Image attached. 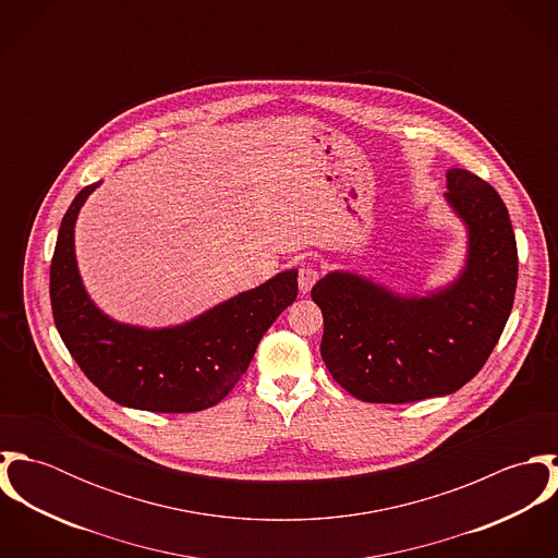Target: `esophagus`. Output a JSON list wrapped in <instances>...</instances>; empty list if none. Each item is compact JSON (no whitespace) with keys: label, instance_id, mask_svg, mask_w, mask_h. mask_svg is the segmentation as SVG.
Listing matches in <instances>:
<instances>
[{"label":"esophagus","instance_id":"34e87169","mask_svg":"<svg viewBox=\"0 0 558 558\" xmlns=\"http://www.w3.org/2000/svg\"><path fill=\"white\" fill-rule=\"evenodd\" d=\"M318 266H316L314 262H305V264L299 268V288H301V292L307 294V292L314 288V283L318 281Z\"/></svg>","mask_w":558,"mask_h":558}]
</instances>
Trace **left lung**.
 Instances as JSON below:
<instances>
[{
	"mask_svg": "<svg viewBox=\"0 0 558 558\" xmlns=\"http://www.w3.org/2000/svg\"><path fill=\"white\" fill-rule=\"evenodd\" d=\"M447 202L469 228L462 275L445 290L403 299L352 275L312 290L322 310V361L350 396L408 403L456 393L485 365L509 319L518 246L500 195L466 169L447 171Z\"/></svg>",
	"mask_w": 558,
	"mask_h": 558,
	"instance_id": "8db88e82",
	"label": "left lung"
}]
</instances>
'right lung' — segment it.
Masks as SVG:
<instances>
[{
	"mask_svg": "<svg viewBox=\"0 0 558 558\" xmlns=\"http://www.w3.org/2000/svg\"><path fill=\"white\" fill-rule=\"evenodd\" d=\"M98 184L81 189L66 210L51 259V310L81 372L120 405L197 412L226 398L246 372L259 339L296 301L299 270L171 328H140L107 318L85 294L75 259V221Z\"/></svg>",
	"mask_w": 558,
	"mask_h": 558,
	"instance_id": "right-lung-1",
	"label": "right lung"
}]
</instances>
